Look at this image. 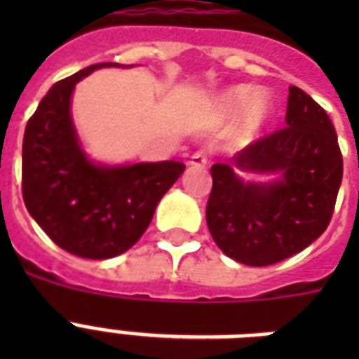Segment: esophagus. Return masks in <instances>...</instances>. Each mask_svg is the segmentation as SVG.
<instances>
[{"label": "esophagus", "instance_id": "esophagus-1", "mask_svg": "<svg viewBox=\"0 0 359 359\" xmlns=\"http://www.w3.org/2000/svg\"><path fill=\"white\" fill-rule=\"evenodd\" d=\"M208 163V152L207 151H197L191 154L190 165H196V168H205Z\"/></svg>", "mask_w": 359, "mask_h": 359}]
</instances>
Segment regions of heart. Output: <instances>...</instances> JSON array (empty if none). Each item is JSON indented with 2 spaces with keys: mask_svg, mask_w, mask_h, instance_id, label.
I'll return each mask as SVG.
<instances>
[{
  "mask_svg": "<svg viewBox=\"0 0 359 359\" xmlns=\"http://www.w3.org/2000/svg\"><path fill=\"white\" fill-rule=\"evenodd\" d=\"M216 109L225 119H233L240 115L242 134H251L257 128H261L272 114V106L268 102V98L262 93H255L251 97L248 87H235L224 93L216 100Z\"/></svg>",
  "mask_w": 359,
  "mask_h": 359,
  "instance_id": "obj_1",
  "label": "heart"
}]
</instances>
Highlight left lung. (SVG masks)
Wrapping results in <instances>:
<instances>
[{"label":"left lung","mask_w":359,"mask_h":359,"mask_svg":"<svg viewBox=\"0 0 359 359\" xmlns=\"http://www.w3.org/2000/svg\"><path fill=\"white\" fill-rule=\"evenodd\" d=\"M283 128L214 163L207 225L225 255L268 266L306 250L328 227L343 180V156L328 114L300 87H289ZM281 172L268 185L236 171Z\"/></svg>","instance_id":"obj_1"}]
</instances>
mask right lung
<instances>
[{
	"mask_svg": "<svg viewBox=\"0 0 359 359\" xmlns=\"http://www.w3.org/2000/svg\"><path fill=\"white\" fill-rule=\"evenodd\" d=\"M102 67L119 65H91L52 86L27 121L22 143L25 208L59 248L83 259L130 250L186 169L173 160L106 168L86 156L70 119V97L81 78Z\"/></svg>",
	"mask_w": 359,
	"mask_h": 359,
	"instance_id": "add662e5",
	"label": "right lung"
}]
</instances>
